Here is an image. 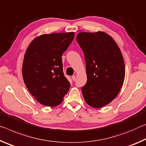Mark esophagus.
Segmentation results:
<instances>
[{"mask_svg": "<svg viewBox=\"0 0 146 146\" xmlns=\"http://www.w3.org/2000/svg\"><path fill=\"white\" fill-rule=\"evenodd\" d=\"M72 80L73 81H75L76 80V76H72Z\"/></svg>", "mask_w": 146, "mask_h": 146, "instance_id": "1", "label": "esophagus"}]
</instances>
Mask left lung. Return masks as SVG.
Instances as JSON below:
<instances>
[{
    "mask_svg": "<svg viewBox=\"0 0 146 146\" xmlns=\"http://www.w3.org/2000/svg\"><path fill=\"white\" fill-rule=\"evenodd\" d=\"M84 53L87 81L82 88L85 102L100 108L118 94L125 78L122 54L114 40L106 33L81 32L76 37Z\"/></svg>",
    "mask_w": 146,
    "mask_h": 146,
    "instance_id": "obj_1",
    "label": "left lung"
}]
</instances>
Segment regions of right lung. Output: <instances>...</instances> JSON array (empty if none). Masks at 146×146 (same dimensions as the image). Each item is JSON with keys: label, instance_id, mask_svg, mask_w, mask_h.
<instances>
[{"label": "right lung", "instance_id": "add662e5", "mask_svg": "<svg viewBox=\"0 0 146 146\" xmlns=\"http://www.w3.org/2000/svg\"><path fill=\"white\" fill-rule=\"evenodd\" d=\"M74 37V32L41 35L26 50L23 64L24 82L33 96L44 106H58L70 89L61 57Z\"/></svg>", "mask_w": 146, "mask_h": 146}]
</instances>
